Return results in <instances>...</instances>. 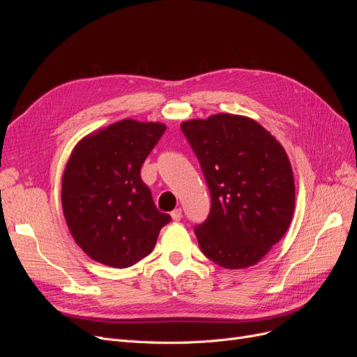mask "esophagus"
Segmentation results:
<instances>
[{
    "label": "esophagus",
    "instance_id": "1",
    "mask_svg": "<svg viewBox=\"0 0 357 357\" xmlns=\"http://www.w3.org/2000/svg\"><path fill=\"white\" fill-rule=\"evenodd\" d=\"M171 218H172V220H176V222L181 220V218H183V214H181V208H176V210H172V211H171Z\"/></svg>",
    "mask_w": 357,
    "mask_h": 357
}]
</instances>
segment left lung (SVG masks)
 <instances>
[{
	"mask_svg": "<svg viewBox=\"0 0 357 357\" xmlns=\"http://www.w3.org/2000/svg\"><path fill=\"white\" fill-rule=\"evenodd\" d=\"M211 195L195 228L202 253L228 269L256 265L283 238L295 210L286 150L250 117L229 113L183 122Z\"/></svg>",
	"mask_w": 357,
	"mask_h": 357,
	"instance_id": "left-lung-1",
	"label": "left lung"
}]
</instances>
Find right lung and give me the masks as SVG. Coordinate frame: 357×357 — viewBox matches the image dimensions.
I'll use <instances>...</instances> for the list:
<instances>
[{
	"label": "right lung",
	"mask_w": 357,
	"mask_h": 357,
	"mask_svg": "<svg viewBox=\"0 0 357 357\" xmlns=\"http://www.w3.org/2000/svg\"><path fill=\"white\" fill-rule=\"evenodd\" d=\"M167 126L123 119L83 137L62 176V210L74 241L93 261L128 268L150 255L160 213L142 180L143 162Z\"/></svg>",
	"instance_id": "right-lung-1"
}]
</instances>
